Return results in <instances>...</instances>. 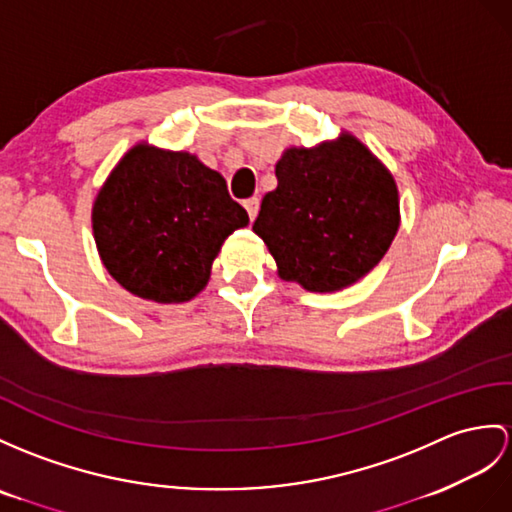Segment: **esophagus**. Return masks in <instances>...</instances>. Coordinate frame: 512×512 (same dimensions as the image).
Returning <instances> with one entry per match:
<instances>
[{"instance_id":"obj_1","label":"esophagus","mask_w":512,"mask_h":512,"mask_svg":"<svg viewBox=\"0 0 512 512\" xmlns=\"http://www.w3.org/2000/svg\"><path fill=\"white\" fill-rule=\"evenodd\" d=\"M245 210H247V215H249V219H256V215H258V208H260V199L258 197H249V199H245Z\"/></svg>"}]
</instances>
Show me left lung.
I'll return each instance as SVG.
<instances>
[{
	"label": "left lung",
	"mask_w": 512,
	"mask_h": 512,
	"mask_svg": "<svg viewBox=\"0 0 512 512\" xmlns=\"http://www.w3.org/2000/svg\"><path fill=\"white\" fill-rule=\"evenodd\" d=\"M276 178L252 230L282 280L334 293L365 278L389 252L400 230V193L393 173L354 134L284 149Z\"/></svg>",
	"instance_id": "left-lung-1"
}]
</instances>
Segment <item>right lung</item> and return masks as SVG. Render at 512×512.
Masks as SVG:
<instances>
[{"label": "right lung", "instance_id": "1", "mask_svg": "<svg viewBox=\"0 0 512 512\" xmlns=\"http://www.w3.org/2000/svg\"><path fill=\"white\" fill-rule=\"evenodd\" d=\"M91 221L102 265L123 289L180 304L206 289L223 241L249 217L219 171L143 141L110 171Z\"/></svg>", "mask_w": 512, "mask_h": 512}]
</instances>
